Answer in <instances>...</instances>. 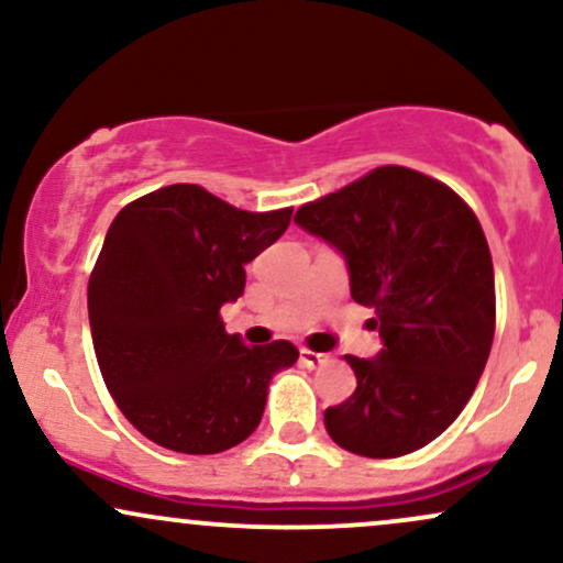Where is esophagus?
<instances>
[{"mask_svg":"<svg viewBox=\"0 0 563 563\" xmlns=\"http://www.w3.org/2000/svg\"><path fill=\"white\" fill-rule=\"evenodd\" d=\"M328 354H320V352H309V349H301V365L309 367V371H314V367L325 365L328 363Z\"/></svg>","mask_w":563,"mask_h":563,"instance_id":"1","label":"esophagus"}]
</instances>
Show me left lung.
<instances>
[{"label":"left lung","mask_w":563,"mask_h":563,"mask_svg":"<svg viewBox=\"0 0 563 563\" xmlns=\"http://www.w3.org/2000/svg\"><path fill=\"white\" fill-rule=\"evenodd\" d=\"M294 222L344 256L352 299L376 309L373 360L346 354L357 389L328 407L339 448L399 457L461 416L495 335V273L479 219L448 185L380 166L301 206Z\"/></svg>","instance_id":"left-lung-1"}]
</instances>
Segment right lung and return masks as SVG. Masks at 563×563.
<instances>
[{"mask_svg": "<svg viewBox=\"0 0 563 563\" xmlns=\"http://www.w3.org/2000/svg\"><path fill=\"white\" fill-rule=\"evenodd\" d=\"M294 209L251 214L198 185H169L119 211L89 277V328L108 391L161 448L214 455L260 426L290 341L245 346L219 309Z\"/></svg>", "mask_w": 563, "mask_h": 563, "instance_id": "right-lung-1", "label": "right lung"}]
</instances>
